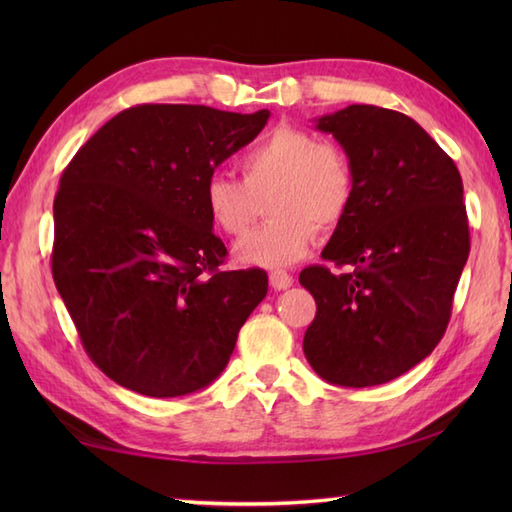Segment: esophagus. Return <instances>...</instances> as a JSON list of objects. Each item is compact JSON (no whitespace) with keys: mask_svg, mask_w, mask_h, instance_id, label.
Returning a JSON list of instances; mask_svg holds the SVG:
<instances>
[{"mask_svg":"<svg viewBox=\"0 0 512 512\" xmlns=\"http://www.w3.org/2000/svg\"><path fill=\"white\" fill-rule=\"evenodd\" d=\"M270 286L275 290H286L292 286V275L286 273V270H273L270 273Z\"/></svg>","mask_w":512,"mask_h":512,"instance_id":"esophagus-1","label":"esophagus"}]
</instances>
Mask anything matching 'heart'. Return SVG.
I'll return each instance as SVG.
<instances>
[{"instance_id": "1", "label": "heart", "mask_w": 512, "mask_h": 512, "mask_svg": "<svg viewBox=\"0 0 512 512\" xmlns=\"http://www.w3.org/2000/svg\"><path fill=\"white\" fill-rule=\"evenodd\" d=\"M242 180L213 173L202 187L211 224L224 235H244L266 198V220L235 244L244 266L286 268L308 253L317 228L328 233L354 200L352 162L339 147L295 125H277L239 156Z\"/></svg>"}]
</instances>
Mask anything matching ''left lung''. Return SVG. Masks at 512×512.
Returning <instances> with one entry per match:
<instances>
[{"label": "left lung", "instance_id": "1", "mask_svg": "<svg viewBox=\"0 0 512 512\" xmlns=\"http://www.w3.org/2000/svg\"><path fill=\"white\" fill-rule=\"evenodd\" d=\"M352 162L356 189L321 257L301 270L317 301L303 352L323 380L383 385L427 358L447 330L471 237L455 162L413 118L350 105L317 118Z\"/></svg>", "mask_w": 512, "mask_h": 512}]
</instances>
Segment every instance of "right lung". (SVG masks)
Wrapping results in <instances>:
<instances>
[{
	"mask_svg": "<svg viewBox=\"0 0 512 512\" xmlns=\"http://www.w3.org/2000/svg\"><path fill=\"white\" fill-rule=\"evenodd\" d=\"M268 118V110L136 105L65 167L52 277L85 352L121 387L176 398L211 385L266 297L264 270L220 268L226 246L202 187Z\"/></svg>",
	"mask_w": 512,
	"mask_h": 512,
	"instance_id": "obj_1",
	"label": "right lung"
}]
</instances>
